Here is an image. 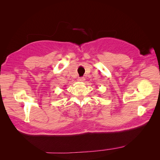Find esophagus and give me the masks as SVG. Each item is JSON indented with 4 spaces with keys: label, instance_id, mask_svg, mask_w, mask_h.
<instances>
[{
    "label": "esophagus",
    "instance_id": "obj_1",
    "mask_svg": "<svg viewBox=\"0 0 160 160\" xmlns=\"http://www.w3.org/2000/svg\"><path fill=\"white\" fill-rule=\"evenodd\" d=\"M78 81L79 82H83L85 81V78L84 77H79V78L78 79Z\"/></svg>",
    "mask_w": 160,
    "mask_h": 160
}]
</instances>
